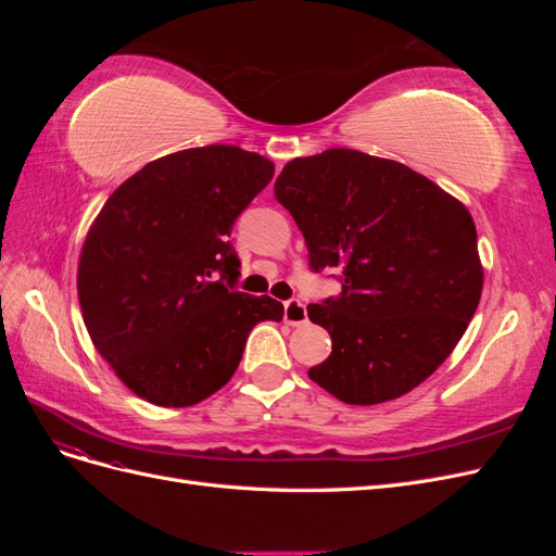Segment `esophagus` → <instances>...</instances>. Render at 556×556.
<instances>
[{
	"instance_id": "34e87169",
	"label": "esophagus",
	"mask_w": 556,
	"mask_h": 556,
	"mask_svg": "<svg viewBox=\"0 0 556 556\" xmlns=\"http://www.w3.org/2000/svg\"><path fill=\"white\" fill-rule=\"evenodd\" d=\"M282 317H285V323L292 325V327L306 325V323H308V311H306V306H304V301H299V299L285 301V313H282Z\"/></svg>"
}]
</instances>
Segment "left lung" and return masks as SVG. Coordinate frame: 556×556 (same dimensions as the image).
Here are the masks:
<instances>
[{"label": "left lung", "instance_id": "obj_1", "mask_svg": "<svg viewBox=\"0 0 556 556\" xmlns=\"http://www.w3.org/2000/svg\"><path fill=\"white\" fill-rule=\"evenodd\" d=\"M276 199L311 268L343 292L308 304L331 355L308 376L350 406L408 394L459 343L482 294L476 223L459 199L406 164L331 148L285 164Z\"/></svg>", "mask_w": 556, "mask_h": 556}]
</instances>
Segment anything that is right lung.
<instances>
[{"label": "right lung", "mask_w": 556, "mask_h": 556, "mask_svg": "<svg viewBox=\"0 0 556 556\" xmlns=\"http://www.w3.org/2000/svg\"><path fill=\"white\" fill-rule=\"evenodd\" d=\"M274 178L237 146L188 148L146 164L99 211L78 260L90 339L129 390L185 408L225 387L257 323L282 304L239 292L229 233Z\"/></svg>", "instance_id": "add662e5"}]
</instances>
